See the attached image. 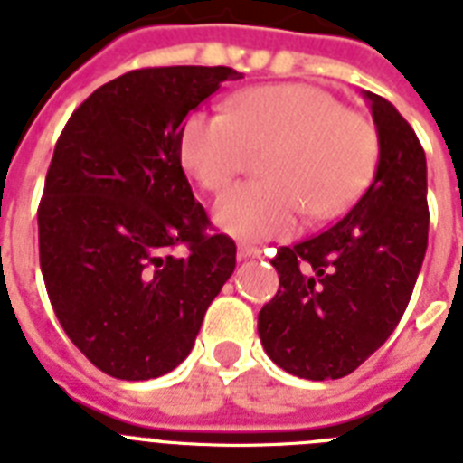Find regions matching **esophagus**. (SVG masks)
I'll list each match as a JSON object with an SVG mask.
<instances>
[{"mask_svg":"<svg viewBox=\"0 0 463 463\" xmlns=\"http://www.w3.org/2000/svg\"><path fill=\"white\" fill-rule=\"evenodd\" d=\"M261 257V250L251 247V244H240L238 247V259H259Z\"/></svg>","mask_w":463,"mask_h":463,"instance_id":"obj_1","label":"esophagus"}]
</instances>
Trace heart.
I'll list each match as a JSON object with an SVG mask.
<instances>
[{"label": "heart", "instance_id": "b5f03b06", "mask_svg": "<svg viewBox=\"0 0 463 463\" xmlns=\"http://www.w3.org/2000/svg\"><path fill=\"white\" fill-rule=\"evenodd\" d=\"M264 154L266 178L240 183L213 206V223L240 240L290 238L311 219H333L364 193L378 159L368 118L304 82L238 92L228 114L194 111L180 133V161L221 193Z\"/></svg>", "mask_w": 463, "mask_h": 463}]
</instances>
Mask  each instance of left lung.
Returning <instances> with one entry per match:
<instances>
[{
    "mask_svg": "<svg viewBox=\"0 0 463 463\" xmlns=\"http://www.w3.org/2000/svg\"><path fill=\"white\" fill-rule=\"evenodd\" d=\"M364 97L378 130L373 183L328 231L278 250L280 288L259 311L266 354L307 381L349 375L392 335L426 257V152L388 99Z\"/></svg>",
    "mask_w": 463,
    "mask_h": 463,
    "instance_id": "8db88e82",
    "label": "left lung"
}]
</instances>
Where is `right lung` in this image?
Here are the masks:
<instances>
[{
	"mask_svg": "<svg viewBox=\"0 0 463 463\" xmlns=\"http://www.w3.org/2000/svg\"><path fill=\"white\" fill-rule=\"evenodd\" d=\"M228 66L140 69L95 90L63 128L37 209L49 302L75 347L121 381L178 366L235 270L180 166L187 114ZM183 243L185 255L172 251Z\"/></svg>",
	"mask_w": 463,
	"mask_h": 463,
	"instance_id": "right-lung-1",
	"label": "right lung"
}]
</instances>
